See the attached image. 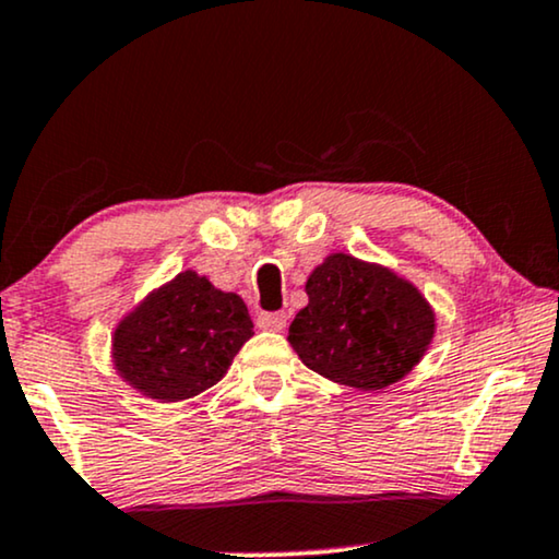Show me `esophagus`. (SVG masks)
<instances>
[{
    "label": "esophagus",
    "instance_id": "34e87169",
    "mask_svg": "<svg viewBox=\"0 0 559 559\" xmlns=\"http://www.w3.org/2000/svg\"><path fill=\"white\" fill-rule=\"evenodd\" d=\"M288 317L286 312H260L258 314V328L260 330H271V332H281L286 328Z\"/></svg>",
    "mask_w": 559,
    "mask_h": 559
}]
</instances>
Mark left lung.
<instances>
[{
  "instance_id": "obj_1",
  "label": "left lung",
  "mask_w": 559,
  "mask_h": 559,
  "mask_svg": "<svg viewBox=\"0 0 559 559\" xmlns=\"http://www.w3.org/2000/svg\"><path fill=\"white\" fill-rule=\"evenodd\" d=\"M309 304L288 343L320 377L373 392L407 377L426 356L436 314L390 267L332 252L307 278Z\"/></svg>"
}]
</instances>
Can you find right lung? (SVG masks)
<instances>
[{
	"instance_id": "right-lung-1",
	"label": "right lung",
	"mask_w": 559,
	"mask_h": 559,
	"mask_svg": "<svg viewBox=\"0 0 559 559\" xmlns=\"http://www.w3.org/2000/svg\"><path fill=\"white\" fill-rule=\"evenodd\" d=\"M252 337L237 294L182 271L154 288L112 332V364L144 397L180 402L214 386Z\"/></svg>"
}]
</instances>
